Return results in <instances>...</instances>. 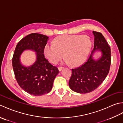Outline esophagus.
Returning a JSON list of instances; mask_svg holds the SVG:
<instances>
[{"mask_svg":"<svg viewBox=\"0 0 123 123\" xmlns=\"http://www.w3.org/2000/svg\"><path fill=\"white\" fill-rule=\"evenodd\" d=\"M63 69V67H58V69L60 71H61V70Z\"/></svg>","mask_w":123,"mask_h":123,"instance_id":"obj_1","label":"esophagus"}]
</instances>
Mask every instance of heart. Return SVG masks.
I'll list each match as a JSON object with an SVG mask.
<instances>
[{
    "label": "heart",
    "mask_w": 123,
    "mask_h": 123,
    "mask_svg": "<svg viewBox=\"0 0 123 123\" xmlns=\"http://www.w3.org/2000/svg\"><path fill=\"white\" fill-rule=\"evenodd\" d=\"M92 45L90 38L82 35H63L57 36L53 43L44 46V53L52 63H57L64 56L65 62L76 66L87 58Z\"/></svg>",
    "instance_id": "obj_1"
}]
</instances>
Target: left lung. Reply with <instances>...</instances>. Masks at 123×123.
<instances>
[{
    "label": "left lung",
    "instance_id": "obj_1",
    "mask_svg": "<svg viewBox=\"0 0 123 123\" xmlns=\"http://www.w3.org/2000/svg\"><path fill=\"white\" fill-rule=\"evenodd\" d=\"M94 47L87 61L81 66L72 69L69 82L71 90L80 93H87L95 90L108 75L111 63V48L102 34L93 31ZM100 51L102 55L97 60L93 55Z\"/></svg>",
    "mask_w": 123,
    "mask_h": 123
}]
</instances>
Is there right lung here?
<instances>
[{
  "label": "right lung",
  "instance_id": "1",
  "mask_svg": "<svg viewBox=\"0 0 123 123\" xmlns=\"http://www.w3.org/2000/svg\"><path fill=\"white\" fill-rule=\"evenodd\" d=\"M49 37L38 33H32L22 38L17 44L12 59V68L18 85L26 92L34 96L49 93L53 86L59 70L45 58L44 46ZM25 50L36 52L37 60L32 66L21 63L20 57Z\"/></svg>",
  "mask_w": 123,
  "mask_h": 123
}]
</instances>
